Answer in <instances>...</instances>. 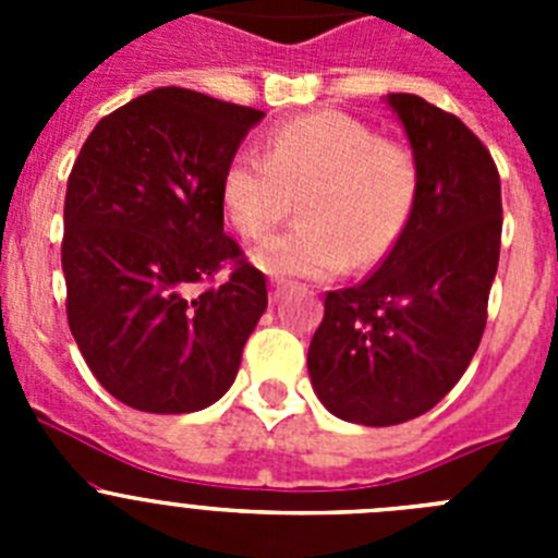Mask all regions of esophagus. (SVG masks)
<instances>
[{"mask_svg":"<svg viewBox=\"0 0 558 558\" xmlns=\"http://www.w3.org/2000/svg\"><path fill=\"white\" fill-rule=\"evenodd\" d=\"M284 288H288V284L279 282V279H274V282H270V302H279V299L284 295Z\"/></svg>","mask_w":558,"mask_h":558,"instance_id":"obj_1","label":"esophagus"}]
</instances>
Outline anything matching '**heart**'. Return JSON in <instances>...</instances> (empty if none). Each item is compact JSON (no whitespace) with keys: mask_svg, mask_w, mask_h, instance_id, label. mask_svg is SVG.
I'll return each mask as SVG.
<instances>
[{"mask_svg":"<svg viewBox=\"0 0 558 558\" xmlns=\"http://www.w3.org/2000/svg\"><path fill=\"white\" fill-rule=\"evenodd\" d=\"M416 192L411 150L343 111L282 122L265 136V156L240 150L220 172L226 220L254 243L274 234L299 201L304 223L254 254L265 274L299 279H329L349 259L368 268L391 254Z\"/></svg>","mask_w":558,"mask_h":558,"instance_id":"obj_1","label":"heart"}]
</instances>
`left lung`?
Here are the masks:
<instances>
[{"mask_svg":"<svg viewBox=\"0 0 558 558\" xmlns=\"http://www.w3.org/2000/svg\"><path fill=\"white\" fill-rule=\"evenodd\" d=\"M413 147L411 220L372 276L329 290L307 352L329 413L388 427L452 391L486 327L500 259V172L456 113L416 95H388Z\"/></svg>","mask_w":558,"mask_h":558,"instance_id":"obj_1","label":"left lung"}]
</instances>
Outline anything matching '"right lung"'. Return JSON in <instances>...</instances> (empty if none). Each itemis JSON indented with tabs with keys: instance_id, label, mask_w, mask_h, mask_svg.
<instances>
[{
	"instance_id": "add662e5",
	"label": "right lung",
	"mask_w": 558,
	"mask_h": 558,
	"mask_svg": "<svg viewBox=\"0 0 558 558\" xmlns=\"http://www.w3.org/2000/svg\"><path fill=\"white\" fill-rule=\"evenodd\" d=\"M263 117L153 88L102 117L69 172V329L100 386L136 411L218 402L268 307L265 274L223 231L220 204V172Z\"/></svg>"
}]
</instances>
